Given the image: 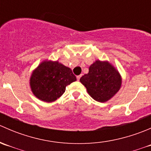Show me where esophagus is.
I'll return each mask as SVG.
<instances>
[{
    "label": "esophagus",
    "instance_id": "34e87169",
    "mask_svg": "<svg viewBox=\"0 0 151 151\" xmlns=\"http://www.w3.org/2000/svg\"><path fill=\"white\" fill-rule=\"evenodd\" d=\"M80 77H81V75H78V76H77V80H80Z\"/></svg>",
    "mask_w": 151,
    "mask_h": 151
}]
</instances>
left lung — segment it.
<instances>
[{
  "mask_svg": "<svg viewBox=\"0 0 151 151\" xmlns=\"http://www.w3.org/2000/svg\"><path fill=\"white\" fill-rule=\"evenodd\" d=\"M80 81L95 101L104 103L111 99L121 89L122 77L108 60H96Z\"/></svg>",
  "mask_w": 151,
  "mask_h": 151,
  "instance_id": "left-lung-1",
  "label": "left lung"
}]
</instances>
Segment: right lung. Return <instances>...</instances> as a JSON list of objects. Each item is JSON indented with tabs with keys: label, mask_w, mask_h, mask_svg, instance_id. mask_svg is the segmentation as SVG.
I'll list each match as a JSON object with an SVG mask.
<instances>
[{
	"label": "right lung",
	"mask_w": 151,
	"mask_h": 151,
	"mask_svg": "<svg viewBox=\"0 0 151 151\" xmlns=\"http://www.w3.org/2000/svg\"><path fill=\"white\" fill-rule=\"evenodd\" d=\"M76 80L70 68L58 60H45L32 71L30 87L36 98L50 103L60 98L67 85Z\"/></svg>",
	"instance_id": "1"
}]
</instances>
